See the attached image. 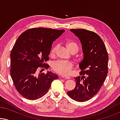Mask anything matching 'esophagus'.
Masks as SVG:
<instances>
[{"label": "esophagus", "instance_id": "obj_1", "mask_svg": "<svg viewBox=\"0 0 120 120\" xmlns=\"http://www.w3.org/2000/svg\"><path fill=\"white\" fill-rule=\"evenodd\" d=\"M62 78L63 79H70V76H62Z\"/></svg>", "mask_w": 120, "mask_h": 120}]
</instances>
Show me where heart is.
I'll use <instances>...</instances> for the list:
<instances>
[{
  "instance_id": "1",
  "label": "heart",
  "mask_w": 120,
  "mask_h": 120,
  "mask_svg": "<svg viewBox=\"0 0 120 120\" xmlns=\"http://www.w3.org/2000/svg\"><path fill=\"white\" fill-rule=\"evenodd\" d=\"M67 46L70 52L74 50H76L78 52L79 47L75 42H69L67 44ZM58 48V45L55 46L51 51V55L55 56ZM52 67V69L56 73L60 75H64V76H66V75H69L71 73L72 69L73 68V63L71 62L58 60L53 62Z\"/></svg>"
}]
</instances>
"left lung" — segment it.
Returning <instances> with one entry per match:
<instances>
[{"mask_svg": "<svg viewBox=\"0 0 120 120\" xmlns=\"http://www.w3.org/2000/svg\"><path fill=\"white\" fill-rule=\"evenodd\" d=\"M80 39L83 58L79 64L81 77L75 78L76 86L68 91L72 99L83 102L93 98L101 89L108 74V55L101 38L85 29L70 30Z\"/></svg>", "mask_w": 120, "mask_h": 120, "instance_id": "obj_1", "label": "left lung"}]
</instances>
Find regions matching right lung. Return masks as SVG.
I'll return each mask as SVG.
<instances>
[{
    "label": "right lung",
    "instance_id": "1",
    "mask_svg": "<svg viewBox=\"0 0 120 120\" xmlns=\"http://www.w3.org/2000/svg\"><path fill=\"white\" fill-rule=\"evenodd\" d=\"M64 32L34 28L21 34L16 40L10 54V75L16 89L26 99L33 101L43 97L52 82L58 79L51 71L39 73L38 70L49 68L45 62L49 60L52 44Z\"/></svg>",
    "mask_w": 120,
    "mask_h": 120
}]
</instances>
